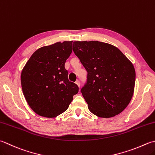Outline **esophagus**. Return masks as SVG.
Here are the masks:
<instances>
[{"label":"esophagus","instance_id":"34e87169","mask_svg":"<svg viewBox=\"0 0 155 155\" xmlns=\"http://www.w3.org/2000/svg\"><path fill=\"white\" fill-rule=\"evenodd\" d=\"M76 84H77L78 87H79V88L81 87V83H80V81H76Z\"/></svg>","mask_w":155,"mask_h":155}]
</instances>
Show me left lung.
<instances>
[{
  "instance_id": "obj_1",
  "label": "left lung",
  "mask_w": 155,
  "mask_h": 155,
  "mask_svg": "<svg viewBox=\"0 0 155 155\" xmlns=\"http://www.w3.org/2000/svg\"><path fill=\"white\" fill-rule=\"evenodd\" d=\"M73 51L87 71L81 92L89 111L105 118L120 114L134 93L132 62L117 48L98 41H74Z\"/></svg>"
}]
</instances>
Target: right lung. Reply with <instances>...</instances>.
Masks as SVG:
<instances>
[{
  "mask_svg": "<svg viewBox=\"0 0 155 155\" xmlns=\"http://www.w3.org/2000/svg\"><path fill=\"white\" fill-rule=\"evenodd\" d=\"M71 41L57 42L39 48L21 72L24 97L36 114L54 117L68 108L78 92L77 84L69 81L66 60L72 53Z\"/></svg>",
  "mask_w": 155,
  "mask_h": 155,
  "instance_id": "right-lung-1",
  "label": "right lung"
}]
</instances>
